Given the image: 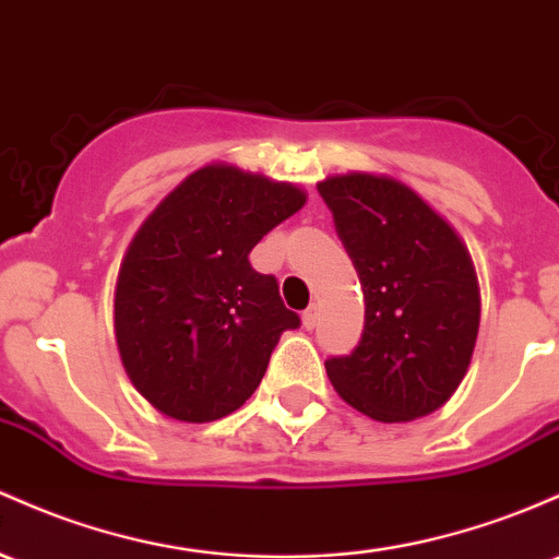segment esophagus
I'll return each mask as SVG.
<instances>
[{"label":"esophagus","mask_w":559,"mask_h":559,"mask_svg":"<svg viewBox=\"0 0 559 559\" xmlns=\"http://www.w3.org/2000/svg\"><path fill=\"white\" fill-rule=\"evenodd\" d=\"M316 323H318V305L312 302L310 308L302 312V326L305 329H316Z\"/></svg>","instance_id":"obj_1"}]
</instances>
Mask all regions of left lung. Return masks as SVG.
Segmentation results:
<instances>
[{"label":"left lung","mask_w":559,"mask_h":559,"mask_svg":"<svg viewBox=\"0 0 559 559\" xmlns=\"http://www.w3.org/2000/svg\"><path fill=\"white\" fill-rule=\"evenodd\" d=\"M364 286L358 347L326 360L342 401L373 421L432 414L462 384L480 329L472 257L445 217L390 175L318 182Z\"/></svg>","instance_id":"1"}]
</instances>
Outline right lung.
<instances>
[{
	"mask_svg": "<svg viewBox=\"0 0 559 559\" xmlns=\"http://www.w3.org/2000/svg\"><path fill=\"white\" fill-rule=\"evenodd\" d=\"M308 201L236 164L190 171L134 233L114 294L121 366L158 414L190 425L223 419L260 388L299 316L249 251Z\"/></svg>",
	"mask_w": 559,
	"mask_h": 559,
	"instance_id": "add662e5",
	"label": "right lung"
}]
</instances>
